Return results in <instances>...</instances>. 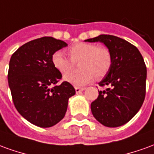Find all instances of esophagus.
<instances>
[{
    "instance_id": "34e87169",
    "label": "esophagus",
    "mask_w": 154,
    "mask_h": 154,
    "mask_svg": "<svg viewBox=\"0 0 154 154\" xmlns=\"http://www.w3.org/2000/svg\"><path fill=\"white\" fill-rule=\"evenodd\" d=\"M84 90H85V88H83V87H75V91L77 93H80Z\"/></svg>"
}]
</instances>
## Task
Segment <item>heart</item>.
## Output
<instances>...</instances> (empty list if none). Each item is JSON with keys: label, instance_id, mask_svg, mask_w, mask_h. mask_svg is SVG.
Instances as JSON below:
<instances>
[{"label": "heart", "instance_id": "obj_1", "mask_svg": "<svg viewBox=\"0 0 154 154\" xmlns=\"http://www.w3.org/2000/svg\"><path fill=\"white\" fill-rule=\"evenodd\" d=\"M70 59H67L61 51L52 55L54 67L62 74L68 73L73 63L80 61L79 67L81 72L64 76V80L76 87H82L94 80L95 77L101 78L110 71L112 56L109 48L105 46L88 43H77L67 49Z\"/></svg>", "mask_w": 154, "mask_h": 154}]
</instances>
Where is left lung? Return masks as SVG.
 I'll return each mask as SVG.
<instances>
[{"instance_id":"left-lung-1","label":"left lung","mask_w":154,"mask_h":154,"mask_svg":"<svg viewBox=\"0 0 154 154\" xmlns=\"http://www.w3.org/2000/svg\"><path fill=\"white\" fill-rule=\"evenodd\" d=\"M87 42H101L111 53L110 71L99 83L107 86L98 91L91 104L92 115L107 127H119L129 122L142 106L145 98L147 68L139 49L128 41L110 35H100Z\"/></svg>"}]
</instances>
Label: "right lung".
I'll list each match as a JSON object with an SVG mask.
<instances>
[{
  "label": "right lung",
  "mask_w": 154,
  "mask_h": 154,
  "mask_svg": "<svg viewBox=\"0 0 154 154\" xmlns=\"http://www.w3.org/2000/svg\"><path fill=\"white\" fill-rule=\"evenodd\" d=\"M66 46L64 41L42 37L22 45L11 57L8 83L14 105L38 127H52L63 119L68 99L76 93L67 82L57 84L62 73L52 63V55Z\"/></svg>",
  "instance_id": "1"
}]
</instances>
